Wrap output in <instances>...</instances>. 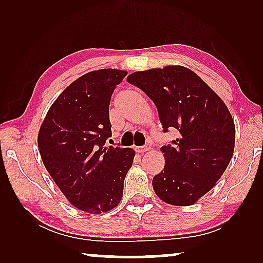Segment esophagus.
Masks as SVG:
<instances>
[{
    "label": "esophagus",
    "mask_w": 263,
    "mask_h": 263,
    "mask_svg": "<svg viewBox=\"0 0 263 263\" xmlns=\"http://www.w3.org/2000/svg\"><path fill=\"white\" fill-rule=\"evenodd\" d=\"M149 149H151L149 143H146V145H143V146L135 147V151L138 153H145V152H147V151H149Z\"/></svg>",
    "instance_id": "esophagus-1"
}]
</instances>
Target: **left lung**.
Wrapping results in <instances>:
<instances>
[{
    "mask_svg": "<svg viewBox=\"0 0 263 263\" xmlns=\"http://www.w3.org/2000/svg\"><path fill=\"white\" fill-rule=\"evenodd\" d=\"M127 81L153 100L164 132H178L160 148L165 166L153 177L154 192L172 206H192L213 188L232 158L236 130L228 106L182 66L135 71Z\"/></svg>",
    "mask_w": 263,
    "mask_h": 263,
    "instance_id": "8db88e82",
    "label": "left lung"
}]
</instances>
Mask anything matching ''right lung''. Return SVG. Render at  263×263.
<instances>
[{"label": "right lung", "mask_w": 263, "mask_h": 263, "mask_svg": "<svg viewBox=\"0 0 263 263\" xmlns=\"http://www.w3.org/2000/svg\"><path fill=\"white\" fill-rule=\"evenodd\" d=\"M125 70L82 75L61 93L38 133L43 164L68 201L92 214L117 207L135 151L105 147L111 138L109 105Z\"/></svg>", "instance_id": "obj_1"}]
</instances>
